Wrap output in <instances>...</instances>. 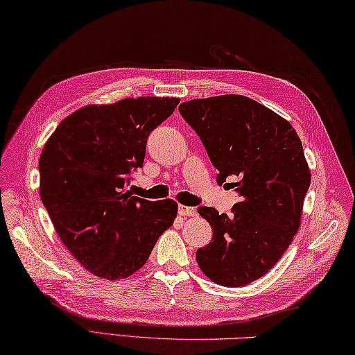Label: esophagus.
<instances>
[{
	"mask_svg": "<svg viewBox=\"0 0 355 355\" xmlns=\"http://www.w3.org/2000/svg\"><path fill=\"white\" fill-rule=\"evenodd\" d=\"M178 215H182V216H195V215H197V210H195L193 207H189V206L180 205L178 206Z\"/></svg>",
	"mask_w": 355,
	"mask_h": 355,
	"instance_id": "esophagus-1",
	"label": "esophagus"
}]
</instances>
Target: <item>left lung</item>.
Returning a JSON list of instances; mask_svg holds the SVG:
<instances>
[{
  "label": "left lung",
  "mask_w": 355,
  "mask_h": 355,
  "mask_svg": "<svg viewBox=\"0 0 355 355\" xmlns=\"http://www.w3.org/2000/svg\"><path fill=\"white\" fill-rule=\"evenodd\" d=\"M180 114L220 171L218 184L236 177L230 184L241 195L229 216L198 207L214 230L197 250L198 266L218 285L250 284L275 267L300 227L311 183L302 141L288 120L239 94L183 102Z\"/></svg>",
  "instance_id": "obj_1"
}]
</instances>
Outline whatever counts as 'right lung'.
Masks as SVG:
<instances>
[{"label":"right lung","mask_w":355,"mask_h":355,"mask_svg":"<svg viewBox=\"0 0 355 355\" xmlns=\"http://www.w3.org/2000/svg\"><path fill=\"white\" fill-rule=\"evenodd\" d=\"M178 103V97L141 96L87 105L45 143L41 200L64 245L97 277L134 275L175 220L177 201L132 197L126 183L143 166L148 135Z\"/></svg>","instance_id":"obj_1"}]
</instances>
